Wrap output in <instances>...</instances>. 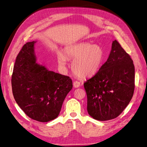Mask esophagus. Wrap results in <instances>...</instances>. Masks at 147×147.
I'll use <instances>...</instances> for the list:
<instances>
[{
  "mask_svg": "<svg viewBox=\"0 0 147 147\" xmlns=\"http://www.w3.org/2000/svg\"><path fill=\"white\" fill-rule=\"evenodd\" d=\"M80 86V83L78 81H74L73 82V86L75 88H78Z\"/></svg>",
  "mask_w": 147,
  "mask_h": 147,
  "instance_id": "esophagus-1",
  "label": "esophagus"
}]
</instances>
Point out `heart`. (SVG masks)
<instances>
[{"instance_id": "obj_1", "label": "heart", "mask_w": 147, "mask_h": 147, "mask_svg": "<svg viewBox=\"0 0 147 147\" xmlns=\"http://www.w3.org/2000/svg\"><path fill=\"white\" fill-rule=\"evenodd\" d=\"M64 53L68 58H74L73 71L82 78H89L96 74L104 62V51L98 45L81 43L68 45L64 48ZM66 56L63 53L58 52V61L61 68L66 66L67 58Z\"/></svg>"}]
</instances>
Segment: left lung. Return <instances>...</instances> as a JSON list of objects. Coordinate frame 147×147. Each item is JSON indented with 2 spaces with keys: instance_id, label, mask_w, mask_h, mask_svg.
<instances>
[{
  "instance_id": "obj_1",
  "label": "left lung",
  "mask_w": 147,
  "mask_h": 147,
  "mask_svg": "<svg viewBox=\"0 0 147 147\" xmlns=\"http://www.w3.org/2000/svg\"><path fill=\"white\" fill-rule=\"evenodd\" d=\"M87 110L95 120L116 118L128 105L135 89V67L119 42H113L107 61L98 72L84 83Z\"/></svg>"
}]
</instances>
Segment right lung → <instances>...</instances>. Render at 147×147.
<instances>
[{"label": "right lung", "mask_w": 147, "mask_h": 147, "mask_svg": "<svg viewBox=\"0 0 147 147\" xmlns=\"http://www.w3.org/2000/svg\"><path fill=\"white\" fill-rule=\"evenodd\" d=\"M36 43H26L17 57L11 79L12 93L29 117L48 122L58 116L73 83L69 77L49 71L37 63Z\"/></svg>", "instance_id": "right-lung-1"}]
</instances>
